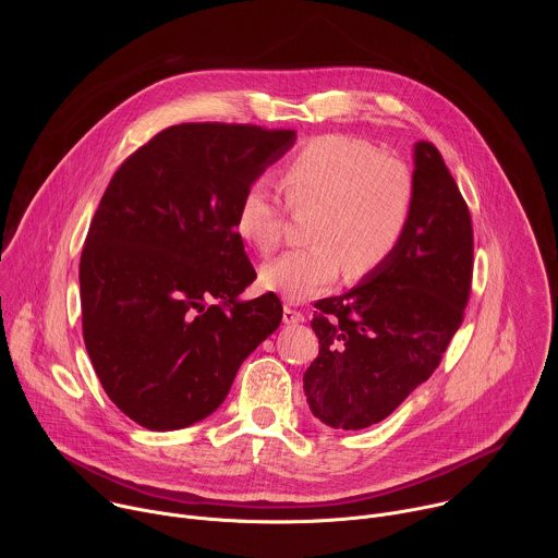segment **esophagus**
Returning a JSON list of instances; mask_svg holds the SVG:
<instances>
[{
  "mask_svg": "<svg viewBox=\"0 0 558 558\" xmlns=\"http://www.w3.org/2000/svg\"><path fill=\"white\" fill-rule=\"evenodd\" d=\"M282 323L284 325H300V323H304V313L295 311L291 306H284L282 308Z\"/></svg>",
  "mask_w": 558,
  "mask_h": 558,
  "instance_id": "obj_1",
  "label": "esophagus"
}]
</instances>
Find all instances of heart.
<instances>
[{"label": "heart", "mask_w": 558, "mask_h": 558, "mask_svg": "<svg viewBox=\"0 0 558 558\" xmlns=\"http://www.w3.org/2000/svg\"><path fill=\"white\" fill-rule=\"evenodd\" d=\"M278 179L291 209L313 205L306 220L311 245L260 267V287L287 302L323 293L342 269L349 280L373 274L400 245L411 222V168L357 136L308 138L287 158ZM233 227L256 252L271 254L280 243L284 209L263 183H252L235 205Z\"/></svg>", "instance_id": "b5f03b06"}]
</instances>
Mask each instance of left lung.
<instances>
[{
	"mask_svg": "<svg viewBox=\"0 0 558 558\" xmlns=\"http://www.w3.org/2000/svg\"><path fill=\"white\" fill-rule=\"evenodd\" d=\"M415 205L390 258L344 295L315 302L320 353L304 373L331 428L386 420L439 366L472 284V220L439 149L415 143Z\"/></svg>",
	"mask_w": 558,
	"mask_h": 558,
	"instance_id": "8db88e82",
	"label": "left lung"
}]
</instances>
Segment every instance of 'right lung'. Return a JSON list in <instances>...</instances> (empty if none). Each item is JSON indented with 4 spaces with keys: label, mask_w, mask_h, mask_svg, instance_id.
Segmentation results:
<instances>
[{
    "label": "right lung",
    "mask_w": 558,
    "mask_h": 558,
    "mask_svg": "<svg viewBox=\"0 0 558 558\" xmlns=\"http://www.w3.org/2000/svg\"><path fill=\"white\" fill-rule=\"evenodd\" d=\"M293 141V130L181 123L106 187L78 263L82 327L106 395L138 426L179 430L211 415L278 329L276 293L238 300L256 269L233 211Z\"/></svg>",
    "instance_id": "add662e5"
}]
</instances>
